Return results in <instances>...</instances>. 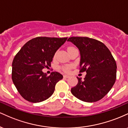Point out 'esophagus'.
<instances>
[{
  "label": "esophagus",
  "instance_id": "34e87169",
  "mask_svg": "<svg viewBox=\"0 0 128 128\" xmlns=\"http://www.w3.org/2000/svg\"><path fill=\"white\" fill-rule=\"evenodd\" d=\"M69 78V76L67 75V74H65V75H64V78Z\"/></svg>",
  "mask_w": 128,
  "mask_h": 128
}]
</instances>
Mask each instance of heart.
Masks as SVG:
<instances>
[{
	"label": "heart",
	"instance_id": "b5f03b06",
	"mask_svg": "<svg viewBox=\"0 0 128 128\" xmlns=\"http://www.w3.org/2000/svg\"><path fill=\"white\" fill-rule=\"evenodd\" d=\"M70 48H72V47H70ZM63 70L64 71L66 72H68L69 71H70V66H64V67H63Z\"/></svg>",
	"mask_w": 128,
	"mask_h": 128
}]
</instances>
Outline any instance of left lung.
<instances>
[{"label": "left lung", "mask_w": 128, "mask_h": 128, "mask_svg": "<svg viewBox=\"0 0 128 128\" xmlns=\"http://www.w3.org/2000/svg\"><path fill=\"white\" fill-rule=\"evenodd\" d=\"M80 52V72H86L84 80L71 89L78 99L94 102L102 99L112 87L116 79L117 65L108 48L99 41L88 37L73 36L67 40Z\"/></svg>", "instance_id": "obj_1"}]
</instances>
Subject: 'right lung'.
I'll list each match as a JSON object with an SVG mask.
<instances>
[{"instance_id": "obj_1", "label": "right lung", "mask_w": 128, "mask_h": 128, "mask_svg": "<svg viewBox=\"0 0 128 128\" xmlns=\"http://www.w3.org/2000/svg\"><path fill=\"white\" fill-rule=\"evenodd\" d=\"M67 39L35 38L26 42L16 54L12 64V79L19 93L26 100L42 102L53 94L56 84L63 76L56 72L48 76L42 70L50 66L55 52Z\"/></svg>"}]
</instances>
